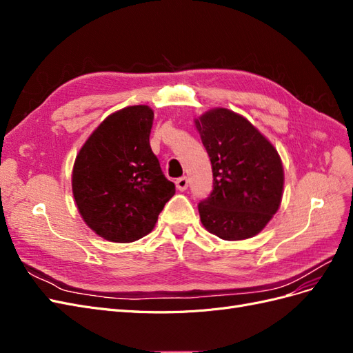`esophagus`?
Here are the masks:
<instances>
[{
    "instance_id": "1",
    "label": "esophagus",
    "mask_w": 353,
    "mask_h": 353,
    "mask_svg": "<svg viewBox=\"0 0 353 353\" xmlns=\"http://www.w3.org/2000/svg\"><path fill=\"white\" fill-rule=\"evenodd\" d=\"M175 184H176V188L179 191H184V190L188 188V179H187V176H181L175 181Z\"/></svg>"
}]
</instances>
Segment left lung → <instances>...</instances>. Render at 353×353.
Segmentation results:
<instances>
[{
	"instance_id": "obj_1",
	"label": "left lung",
	"mask_w": 353,
	"mask_h": 353,
	"mask_svg": "<svg viewBox=\"0 0 353 353\" xmlns=\"http://www.w3.org/2000/svg\"><path fill=\"white\" fill-rule=\"evenodd\" d=\"M194 125L213 172V191L199 203L203 227L227 241L254 237L281 206L279 152L252 122L225 108L205 112Z\"/></svg>"
}]
</instances>
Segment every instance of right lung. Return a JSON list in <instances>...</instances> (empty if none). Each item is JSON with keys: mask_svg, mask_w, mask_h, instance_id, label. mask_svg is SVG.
<instances>
[{"mask_svg": "<svg viewBox=\"0 0 353 353\" xmlns=\"http://www.w3.org/2000/svg\"><path fill=\"white\" fill-rule=\"evenodd\" d=\"M153 119L145 104L117 110L95 128L74 159L72 193L78 212L108 241L147 236L175 194L148 141Z\"/></svg>", "mask_w": 353, "mask_h": 353, "instance_id": "right-lung-1", "label": "right lung"}]
</instances>
